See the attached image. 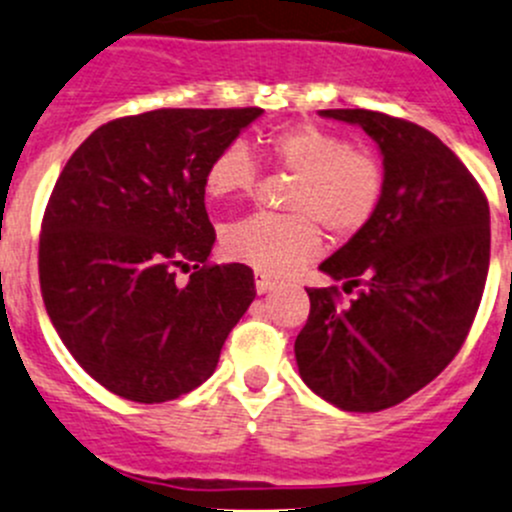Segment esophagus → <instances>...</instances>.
Returning a JSON list of instances; mask_svg holds the SVG:
<instances>
[{
    "instance_id": "34e87169",
    "label": "esophagus",
    "mask_w": 512,
    "mask_h": 512,
    "mask_svg": "<svg viewBox=\"0 0 512 512\" xmlns=\"http://www.w3.org/2000/svg\"><path fill=\"white\" fill-rule=\"evenodd\" d=\"M273 286H276V278H271L268 273H263V271H256V291L258 293L271 291Z\"/></svg>"
}]
</instances>
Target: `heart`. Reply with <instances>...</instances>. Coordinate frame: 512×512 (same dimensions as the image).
<instances>
[{
  "label": "heart",
  "mask_w": 512,
  "mask_h": 512,
  "mask_svg": "<svg viewBox=\"0 0 512 512\" xmlns=\"http://www.w3.org/2000/svg\"><path fill=\"white\" fill-rule=\"evenodd\" d=\"M266 154L276 169L296 176L286 196L293 214H254L226 226L221 244L236 261L258 271L288 273L318 256L321 229L348 239L366 229L386 191L381 159L368 149H353L346 136L316 124H296L266 139ZM258 166L244 144H231L206 169V194L239 199L256 184Z\"/></svg>",
  "instance_id": "1"
}]
</instances>
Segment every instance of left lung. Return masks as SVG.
<instances>
[{"label":"left lung","instance_id":"left-lung-1","mask_svg":"<svg viewBox=\"0 0 512 512\" xmlns=\"http://www.w3.org/2000/svg\"><path fill=\"white\" fill-rule=\"evenodd\" d=\"M358 124L383 154L376 216L321 263L336 286L306 288L296 338L303 383L343 411L376 413L428 386L455 358L483 298L490 209L463 161L413 121L368 109H323Z\"/></svg>","mask_w":512,"mask_h":512}]
</instances>
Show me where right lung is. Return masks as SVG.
<instances>
[{
    "mask_svg": "<svg viewBox=\"0 0 512 512\" xmlns=\"http://www.w3.org/2000/svg\"><path fill=\"white\" fill-rule=\"evenodd\" d=\"M263 109H154L99 126L54 184L39 234L44 306L79 366L126 401L164 403L214 373L256 298L211 263V159ZM194 267L190 283L175 281Z\"/></svg>",
    "mask_w": 512,
    "mask_h": 512,
    "instance_id": "1",
    "label": "right lung"
}]
</instances>
